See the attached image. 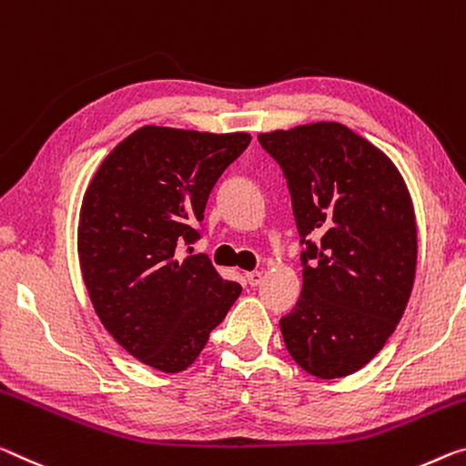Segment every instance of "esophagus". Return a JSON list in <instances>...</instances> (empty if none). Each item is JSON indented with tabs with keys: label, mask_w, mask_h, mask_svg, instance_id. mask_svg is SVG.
<instances>
[{
	"label": "esophagus",
	"mask_w": 466,
	"mask_h": 466,
	"mask_svg": "<svg viewBox=\"0 0 466 466\" xmlns=\"http://www.w3.org/2000/svg\"><path fill=\"white\" fill-rule=\"evenodd\" d=\"M245 278H247L248 286H259L261 279H263V271H248Z\"/></svg>",
	"instance_id": "1"
}]
</instances>
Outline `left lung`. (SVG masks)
Here are the masks:
<instances>
[{
  "instance_id": "obj_1",
  "label": "left lung",
  "mask_w": 466,
  "mask_h": 466,
  "mask_svg": "<svg viewBox=\"0 0 466 466\" xmlns=\"http://www.w3.org/2000/svg\"><path fill=\"white\" fill-rule=\"evenodd\" d=\"M292 197L302 294L279 319L290 357L336 380L359 371L394 334L417 268V224L396 166L338 122L257 137Z\"/></svg>"
}]
</instances>
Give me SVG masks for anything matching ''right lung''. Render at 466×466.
<instances>
[{
  "label": "right lung",
  "instance_id": "obj_1",
  "mask_svg": "<svg viewBox=\"0 0 466 466\" xmlns=\"http://www.w3.org/2000/svg\"><path fill=\"white\" fill-rule=\"evenodd\" d=\"M248 143L247 132L143 127L85 193L78 257L95 311L117 344L164 373L195 363L242 292L207 255L176 253L201 238L207 198Z\"/></svg>",
  "mask_w": 466,
  "mask_h": 466
}]
</instances>
